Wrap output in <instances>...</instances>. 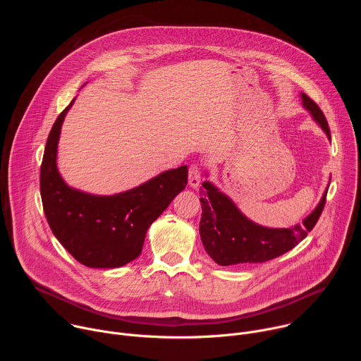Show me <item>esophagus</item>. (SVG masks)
<instances>
[{
	"mask_svg": "<svg viewBox=\"0 0 361 361\" xmlns=\"http://www.w3.org/2000/svg\"><path fill=\"white\" fill-rule=\"evenodd\" d=\"M200 180H201V176H200L198 167L197 166H191L190 171H188V184H190V187L197 188L200 185Z\"/></svg>",
	"mask_w": 361,
	"mask_h": 361,
	"instance_id": "34e87169",
	"label": "esophagus"
}]
</instances>
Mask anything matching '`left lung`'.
Instances as JSON below:
<instances>
[{
  "label": "left lung",
  "mask_w": 361,
  "mask_h": 361,
  "mask_svg": "<svg viewBox=\"0 0 361 361\" xmlns=\"http://www.w3.org/2000/svg\"><path fill=\"white\" fill-rule=\"evenodd\" d=\"M302 107L322 127L330 140L327 120L313 99L304 92L300 94ZM205 177L209 174L205 173ZM200 237L207 254L219 266H234L241 263H263L290 251L304 240L316 226L326 204L329 187L316 209L302 223L288 228H273L257 224L241 213L235 202L217 188L213 183H202Z\"/></svg>",
  "instance_id": "left-lung-1"
}]
</instances>
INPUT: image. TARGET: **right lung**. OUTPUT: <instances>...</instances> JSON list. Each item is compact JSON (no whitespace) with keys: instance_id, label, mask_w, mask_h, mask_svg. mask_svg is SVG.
Masks as SVG:
<instances>
[{"instance_id":"1","label":"right lung","mask_w":361,"mask_h":361,"mask_svg":"<svg viewBox=\"0 0 361 361\" xmlns=\"http://www.w3.org/2000/svg\"><path fill=\"white\" fill-rule=\"evenodd\" d=\"M74 101L59 116L45 144L39 176L44 213L51 231L77 262L91 269H117L141 254L149 226L185 188L188 169L163 171L111 195L68 185L57 167V151L64 118Z\"/></svg>"}]
</instances>
